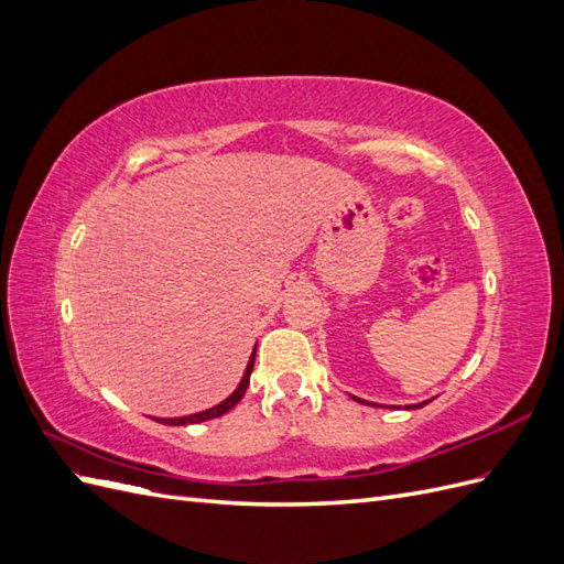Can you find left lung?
<instances>
[{
	"instance_id": "obj_1",
	"label": "left lung",
	"mask_w": 564,
	"mask_h": 564,
	"mask_svg": "<svg viewBox=\"0 0 564 564\" xmlns=\"http://www.w3.org/2000/svg\"><path fill=\"white\" fill-rule=\"evenodd\" d=\"M355 402H362V404H371V406H381V404H377V402H367V400H362V398H355V395H350ZM431 400H425V402H419V404H404V409H421V406H425V404H429ZM386 406V404H383ZM390 409V406H388ZM392 409H400V406H395V404H392Z\"/></svg>"
}]
</instances>
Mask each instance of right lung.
<instances>
[{"mask_svg": "<svg viewBox=\"0 0 564 564\" xmlns=\"http://www.w3.org/2000/svg\"><path fill=\"white\" fill-rule=\"evenodd\" d=\"M253 357H256V348H253V352H251V357H249V362H247V369H245V377H242L240 386H237L224 402H218V404H214V406H209V409H204V412H197V414H191V416L155 419V421H160V423H164V425H187V423H202V421L224 416L226 412H230V409H232L237 402H240V400L245 398L247 386H249V377H251V371H253Z\"/></svg>", "mask_w": 564, "mask_h": 564, "instance_id": "1", "label": "right lung"}]
</instances>
